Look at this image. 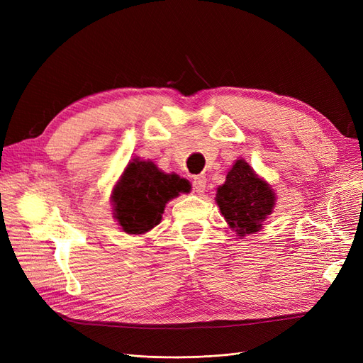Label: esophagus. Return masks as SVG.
I'll use <instances>...</instances> for the list:
<instances>
[{"label": "esophagus", "mask_w": 363, "mask_h": 363, "mask_svg": "<svg viewBox=\"0 0 363 363\" xmlns=\"http://www.w3.org/2000/svg\"><path fill=\"white\" fill-rule=\"evenodd\" d=\"M206 183H207V179L204 177V175H196V177H194V191L196 194H203L204 189H206Z\"/></svg>", "instance_id": "esophagus-1"}]
</instances>
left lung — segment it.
I'll use <instances>...</instances> for the list:
<instances>
[{"label": "left lung", "instance_id": "1", "mask_svg": "<svg viewBox=\"0 0 363 363\" xmlns=\"http://www.w3.org/2000/svg\"><path fill=\"white\" fill-rule=\"evenodd\" d=\"M215 201L228 227L244 239L260 232L276 207L277 194L245 159H238L228 169L224 184L218 186Z\"/></svg>", "mask_w": 363, "mask_h": 363}]
</instances>
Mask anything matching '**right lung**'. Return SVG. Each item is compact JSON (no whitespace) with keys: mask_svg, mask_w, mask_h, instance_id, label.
I'll return each mask as SVG.
<instances>
[{"mask_svg":"<svg viewBox=\"0 0 363 363\" xmlns=\"http://www.w3.org/2000/svg\"><path fill=\"white\" fill-rule=\"evenodd\" d=\"M189 189L186 179L163 172L155 162L135 157L112 189L113 218L127 235H145L162 221L167 203Z\"/></svg>","mask_w":363,"mask_h":363,"instance_id":"1","label":"right lung"}]
</instances>
